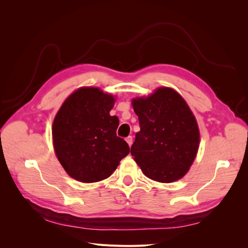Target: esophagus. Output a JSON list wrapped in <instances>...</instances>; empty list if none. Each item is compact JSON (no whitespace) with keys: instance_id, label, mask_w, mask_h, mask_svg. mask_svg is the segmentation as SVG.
Returning a JSON list of instances; mask_svg holds the SVG:
<instances>
[{"instance_id":"obj_1","label":"esophagus","mask_w":248,"mask_h":248,"mask_svg":"<svg viewBox=\"0 0 248 248\" xmlns=\"http://www.w3.org/2000/svg\"><path fill=\"white\" fill-rule=\"evenodd\" d=\"M126 141H127V144L129 145V147H131V145H132V137H131V136L127 137V138H126Z\"/></svg>"}]
</instances>
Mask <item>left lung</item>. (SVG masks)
<instances>
[{"mask_svg":"<svg viewBox=\"0 0 248 248\" xmlns=\"http://www.w3.org/2000/svg\"><path fill=\"white\" fill-rule=\"evenodd\" d=\"M140 131L136 134L131 155L142 172L157 182L181 179L199 149L200 132L190 108L176 91L157 89L147 98L132 100Z\"/></svg>","mask_w":248,"mask_h":248,"instance_id":"1","label":"left lung"}]
</instances>
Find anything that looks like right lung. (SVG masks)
<instances>
[{
  "mask_svg": "<svg viewBox=\"0 0 248 248\" xmlns=\"http://www.w3.org/2000/svg\"><path fill=\"white\" fill-rule=\"evenodd\" d=\"M115 99L98 88H80L62 104L54 120L52 140L59 161L70 177L84 183L108 178L129 154L117 137L119 119L110 116Z\"/></svg>",
  "mask_w": 248,
  "mask_h": 248,
  "instance_id": "right-lung-1",
  "label": "right lung"
}]
</instances>
